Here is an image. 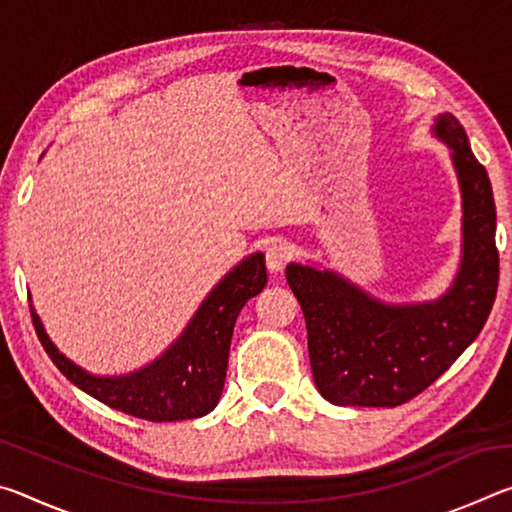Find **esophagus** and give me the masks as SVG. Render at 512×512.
<instances>
[{
	"mask_svg": "<svg viewBox=\"0 0 512 512\" xmlns=\"http://www.w3.org/2000/svg\"><path fill=\"white\" fill-rule=\"evenodd\" d=\"M291 257H293V250L287 241H273V244L266 248L268 271H273V273L282 271V268L291 262Z\"/></svg>",
	"mask_w": 512,
	"mask_h": 512,
	"instance_id": "esophagus-1",
	"label": "esophagus"
}]
</instances>
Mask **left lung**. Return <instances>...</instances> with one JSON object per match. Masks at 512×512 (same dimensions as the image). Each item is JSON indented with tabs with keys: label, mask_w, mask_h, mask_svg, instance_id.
Segmentation results:
<instances>
[{
	"label": "left lung",
	"mask_w": 512,
	"mask_h": 512,
	"mask_svg": "<svg viewBox=\"0 0 512 512\" xmlns=\"http://www.w3.org/2000/svg\"><path fill=\"white\" fill-rule=\"evenodd\" d=\"M436 135L452 149L463 192V262L454 287L427 305H384L334 273L289 264L287 282L307 323L311 372L320 395L339 406H400L461 357L497 298V210L465 128L440 115Z\"/></svg>",
	"instance_id": "1"
}]
</instances>
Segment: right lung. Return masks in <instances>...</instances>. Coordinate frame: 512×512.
Instances as JSON below:
<instances>
[{"label": "right lung", "instance_id": "obj_1", "mask_svg": "<svg viewBox=\"0 0 512 512\" xmlns=\"http://www.w3.org/2000/svg\"><path fill=\"white\" fill-rule=\"evenodd\" d=\"M264 287V255H250L216 284L185 334L158 361L126 377H94L74 366L54 348L33 309L31 318L42 348L56 368L94 400L149 422L192 420L210 413L219 404L232 329L239 311Z\"/></svg>", "mask_w": 512, "mask_h": 512}]
</instances>
